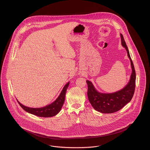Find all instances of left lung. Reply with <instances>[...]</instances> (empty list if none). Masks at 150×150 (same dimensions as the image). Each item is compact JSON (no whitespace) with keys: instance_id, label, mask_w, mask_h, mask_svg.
Masks as SVG:
<instances>
[{"instance_id":"obj_1","label":"left lung","mask_w":150,"mask_h":150,"mask_svg":"<svg viewBox=\"0 0 150 150\" xmlns=\"http://www.w3.org/2000/svg\"><path fill=\"white\" fill-rule=\"evenodd\" d=\"M120 36L121 44L127 50L132 69V72L128 84L122 89L116 92L102 93L96 91L92 82L86 80L88 100L93 108L96 111L102 113L111 114L121 110L131 100L134 93L136 88V71L124 37L121 34Z\"/></svg>"}]
</instances>
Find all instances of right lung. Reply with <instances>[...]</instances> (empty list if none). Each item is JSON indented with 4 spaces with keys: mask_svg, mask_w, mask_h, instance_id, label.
Listing matches in <instances>:
<instances>
[{
    "mask_svg": "<svg viewBox=\"0 0 150 150\" xmlns=\"http://www.w3.org/2000/svg\"><path fill=\"white\" fill-rule=\"evenodd\" d=\"M69 85V82L67 83L60 93L59 96L55 101L52 103L50 105L42 108H30L26 107L20 103L17 100L20 106L26 112L31 114L34 115L39 117H48L55 116L60 111L61 108L64 103L65 95L67 89Z\"/></svg>",
    "mask_w": 150,
    "mask_h": 150,
    "instance_id": "obj_1",
    "label": "right lung"
}]
</instances>
